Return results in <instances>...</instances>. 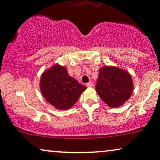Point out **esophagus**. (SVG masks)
<instances>
[{
  "label": "esophagus",
  "instance_id": "34e87169",
  "mask_svg": "<svg viewBox=\"0 0 160 160\" xmlns=\"http://www.w3.org/2000/svg\"><path fill=\"white\" fill-rule=\"evenodd\" d=\"M87 87H94V84L92 82H89V83H87Z\"/></svg>",
  "mask_w": 160,
  "mask_h": 160
}]
</instances>
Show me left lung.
I'll return each mask as SVG.
<instances>
[{
    "instance_id": "1",
    "label": "left lung",
    "mask_w": 160,
    "mask_h": 160,
    "mask_svg": "<svg viewBox=\"0 0 160 160\" xmlns=\"http://www.w3.org/2000/svg\"><path fill=\"white\" fill-rule=\"evenodd\" d=\"M133 81L129 73L118 67L104 66L100 68L95 90L110 108H118L130 98Z\"/></svg>"
}]
</instances>
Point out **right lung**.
I'll return each instance as SVG.
<instances>
[{
  "instance_id": "obj_1",
  "label": "right lung",
  "mask_w": 160,
  "mask_h": 160,
  "mask_svg": "<svg viewBox=\"0 0 160 160\" xmlns=\"http://www.w3.org/2000/svg\"><path fill=\"white\" fill-rule=\"evenodd\" d=\"M86 89L85 86L68 75L66 68L58 64L45 71L40 78L42 94L58 110L71 108Z\"/></svg>"
}]
</instances>
